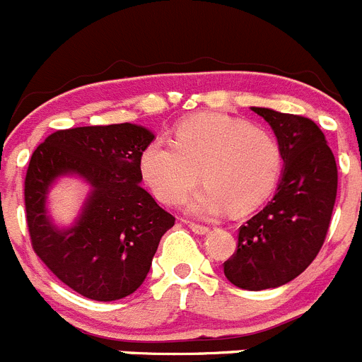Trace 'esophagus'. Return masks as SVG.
<instances>
[{
    "instance_id": "1",
    "label": "esophagus",
    "mask_w": 362,
    "mask_h": 362,
    "mask_svg": "<svg viewBox=\"0 0 362 362\" xmlns=\"http://www.w3.org/2000/svg\"><path fill=\"white\" fill-rule=\"evenodd\" d=\"M192 228V232L194 233H197V235H204V233H209L210 232V228L209 226H203V225H197V223H190V225H188Z\"/></svg>"
}]
</instances>
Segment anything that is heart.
Wrapping results in <instances>:
<instances>
[{
  "label": "heart",
  "mask_w": 362,
  "mask_h": 362,
  "mask_svg": "<svg viewBox=\"0 0 362 362\" xmlns=\"http://www.w3.org/2000/svg\"><path fill=\"white\" fill-rule=\"evenodd\" d=\"M283 170V152L264 129L226 114H199L183 121L174 141L158 137L143 148L139 172L152 194L179 204L188 192L204 185L188 201V212L216 217L257 209L270 197Z\"/></svg>",
  "instance_id": "obj_1"
}]
</instances>
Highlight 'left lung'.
<instances>
[{
	"mask_svg": "<svg viewBox=\"0 0 362 362\" xmlns=\"http://www.w3.org/2000/svg\"><path fill=\"white\" fill-rule=\"evenodd\" d=\"M272 127L283 152L277 192L239 228L225 276L238 288H277L308 268L325 243L337 196V165L312 119L252 107Z\"/></svg>",
	"mask_w": 362,
	"mask_h": 362,
	"instance_id": "1",
	"label": "left lung"
}]
</instances>
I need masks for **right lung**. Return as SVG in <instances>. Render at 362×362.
I'll list each match as a JSON object with an SVG mask.
<instances>
[{"mask_svg": "<svg viewBox=\"0 0 362 362\" xmlns=\"http://www.w3.org/2000/svg\"><path fill=\"white\" fill-rule=\"evenodd\" d=\"M153 132L134 123L78 127L50 134L32 153L25 209L32 248L54 276L94 300H117L148 276L159 241L175 217L141 183L139 158ZM63 177L89 187L72 226L59 227L48 194Z\"/></svg>", "mask_w": 362, "mask_h": 362, "instance_id": "right-lung-1", "label": "right lung"}]
</instances>
